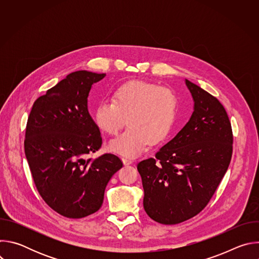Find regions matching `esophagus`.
I'll list each match as a JSON object with an SVG mask.
<instances>
[{
    "label": "esophagus",
    "mask_w": 259,
    "mask_h": 259,
    "mask_svg": "<svg viewBox=\"0 0 259 259\" xmlns=\"http://www.w3.org/2000/svg\"><path fill=\"white\" fill-rule=\"evenodd\" d=\"M122 161H123V163H124V165H130V164H132V160L131 159H129V158H122Z\"/></svg>",
    "instance_id": "esophagus-1"
}]
</instances>
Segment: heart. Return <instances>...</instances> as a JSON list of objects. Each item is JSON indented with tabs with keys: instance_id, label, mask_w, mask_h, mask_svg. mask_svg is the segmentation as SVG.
Segmentation results:
<instances>
[{
	"instance_id": "b5f03b06",
	"label": "heart",
	"mask_w": 259,
	"mask_h": 259,
	"mask_svg": "<svg viewBox=\"0 0 259 259\" xmlns=\"http://www.w3.org/2000/svg\"><path fill=\"white\" fill-rule=\"evenodd\" d=\"M112 100L101 101L93 117L97 128L107 135H116L128 119L129 127L108 144L112 152L135 157L150 142L160 143L169 135L178 105L172 90L154 83L130 81L114 91Z\"/></svg>"
}]
</instances>
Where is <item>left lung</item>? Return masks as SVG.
<instances>
[{"label":"left lung","mask_w":259,"mask_h":259,"mask_svg":"<svg viewBox=\"0 0 259 259\" xmlns=\"http://www.w3.org/2000/svg\"><path fill=\"white\" fill-rule=\"evenodd\" d=\"M194 113L177 135L138 163L143 208L162 225H177L199 214L224 178L233 155V131L224 105L186 80Z\"/></svg>","instance_id":"left-lung-1"}]
</instances>
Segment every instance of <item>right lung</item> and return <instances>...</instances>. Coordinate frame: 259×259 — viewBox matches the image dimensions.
<instances>
[{"instance_id":"add662e5","label":"right lung","mask_w":259,"mask_h":259,"mask_svg":"<svg viewBox=\"0 0 259 259\" xmlns=\"http://www.w3.org/2000/svg\"><path fill=\"white\" fill-rule=\"evenodd\" d=\"M105 73L78 70L33 102L24 152L35 188L46 204L67 218L99 210L106 184L122 168L113 154L87 159L102 145L88 112V95Z\"/></svg>"}]
</instances>
